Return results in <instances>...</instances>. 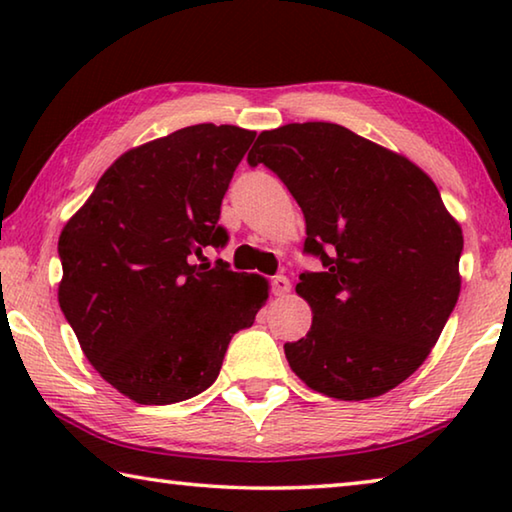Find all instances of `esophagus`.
Segmentation results:
<instances>
[{"instance_id": "obj_1", "label": "esophagus", "mask_w": 512, "mask_h": 512, "mask_svg": "<svg viewBox=\"0 0 512 512\" xmlns=\"http://www.w3.org/2000/svg\"><path fill=\"white\" fill-rule=\"evenodd\" d=\"M271 289H273L275 296H287V293L291 291V282H289V277H284V275H275L273 280H271Z\"/></svg>"}]
</instances>
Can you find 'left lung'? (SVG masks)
<instances>
[{
  "instance_id": "8db88e82",
  "label": "left lung",
  "mask_w": 512,
  "mask_h": 512,
  "mask_svg": "<svg viewBox=\"0 0 512 512\" xmlns=\"http://www.w3.org/2000/svg\"><path fill=\"white\" fill-rule=\"evenodd\" d=\"M248 164H266L296 198L311 307L305 339L284 343L311 391L345 402L379 397L418 370L461 293L463 230L418 164L329 121L259 133Z\"/></svg>"
}]
</instances>
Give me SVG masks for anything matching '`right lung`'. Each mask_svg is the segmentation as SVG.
Returning <instances> with one entry per match:
<instances>
[{"label": "right lung", "instance_id": "add662e5", "mask_svg": "<svg viewBox=\"0 0 512 512\" xmlns=\"http://www.w3.org/2000/svg\"><path fill=\"white\" fill-rule=\"evenodd\" d=\"M255 133L196 124L126 151L58 239L60 309L94 370L137 404H173L219 377L268 282L192 255L225 246L221 201Z\"/></svg>", "mask_w": 512, "mask_h": 512}]
</instances>
